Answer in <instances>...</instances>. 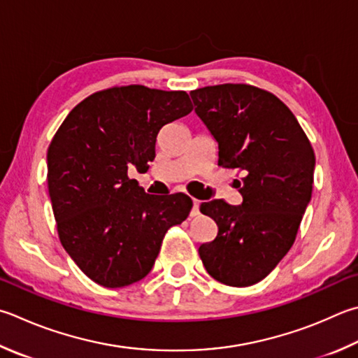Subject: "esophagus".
I'll return each mask as SVG.
<instances>
[{"label": "esophagus", "mask_w": 358, "mask_h": 358, "mask_svg": "<svg viewBox=\"0 0 358 358\" xmlns=\"http://www.w3.org/2000/svg\"><path fill=\"white\" fill-rule=\"evenodd\" d=\"M199 204H201V201L193 199V207H192V212H190L192 217H196V215L199 213Z\"/></svg>", "instance_id": "34e87169"}]
</instances>
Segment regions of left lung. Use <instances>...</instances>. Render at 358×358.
<instances>
[{"mask_svg": "<svg viewBox=\"0 0 358 358\" xmlns=\"http://www.w3.org/2000/svg\"><path fill=\"white\" fill-rule=\"evenodd\" d=\"M194 112L218 143V165L237 168L240 206L201 204L218 226L199 246L215 280L249 287L265 279L293 246L312 198L315 152L292 110L273 93L246 84L193 90Z\"/></svg>", "mask_w": 358, "mask_h": 358, "instance_id": "left-lung-1", "label": "left lung"}]
</instances>
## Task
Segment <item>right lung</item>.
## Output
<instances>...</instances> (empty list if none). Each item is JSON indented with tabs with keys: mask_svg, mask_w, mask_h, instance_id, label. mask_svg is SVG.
<instances>
[{
	"mask_svg": "<svg viewBox=\"0 0 358 358\" xmlns=\"http://www.w3.org/2000/svg\"><path fill=\"white\" fill-rule=\"evenodd\" d=\"M192 110L185 92L113 87L79 103L54 136L46 162L59 238L96 284L146 278L168 229L190 213L187 194H148L127 168L146 171L159 131Z\"/></svg>",
	"mask_w": 358,
	"mask_h": 358,
	"instance_id": "add662e5",
	"label": "right lung"
}]
</instances>
